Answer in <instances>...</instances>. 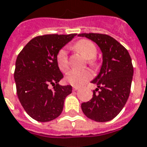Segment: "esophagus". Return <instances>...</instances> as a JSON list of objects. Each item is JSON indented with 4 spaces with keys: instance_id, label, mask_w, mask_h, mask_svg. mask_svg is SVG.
Returning a JSON list of instances; mask_svg holds the SVG:
<instances>
[{
    "instance_id": "1",
    "label": "esophagus",
    "mask_w": 147,
    "mask_h": 147,
    "mask_svg": "<svg viewBox=\"0 0 147 147\" xmlns=\"http://www.w3.org/2000/svg\"><path fill=\"white\" fill-rule=\"evenodd\" d=\"M72 89H73V91H77L78 89H79V88H78V87H73Z\"/></svg>"
}]
</instances>
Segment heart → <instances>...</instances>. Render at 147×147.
Masks as SVG:
<instances>
[{
	"mask_svg": "<svg viewBox=\"0 0 147 147\" xmlns=\"http://www.w3.org/2000/svg\"><path fill=\"white\" fill-rule=\"evenodd\" d=\"M72 48L80 54L84 59H86L88 63L94 65V57L97 54V49L96 45L88 39H81L76 42L72 46ZM57 65L62 72H67L69 68L68 57L64 49L60 50L56 58ZM92 76V72L88 70L83 71H70L66 76V80L70 84L76 87H80L89 80Z\"/></svg>",
	"mask_w": 147,
	"mask_h": 147,
	"instance_id": "1",
	"label": "heart"
}]
</instances>
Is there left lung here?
<instances>
[{"instance_id":"left-lung-1","label":"left lung","mask_w":147,"mask_h":147,"mask_svg":"<svg viewBox=\"0 0 147 147\" xmlns=\"http://www.w3.org/2000/svg\"><path fill=\"white\" fill-rule=\"evenodd\" d=\"M79 36L96 42L103 59L100 72L92 80L97 88L89 101L82 103V111L93 121H109L121 111L129 98L134 75L131 58L122 45L107 34L84 33Z\"/></svg>"}]
</instances>
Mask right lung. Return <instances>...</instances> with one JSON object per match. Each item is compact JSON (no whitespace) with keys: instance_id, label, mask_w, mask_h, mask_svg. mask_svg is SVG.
<instances>
[{"instance_id":"obj_1","label":"right lung","mask_w":147,"mask_h":147,"mask_svg":"<svg viewBox=\"0 0 147 147\" xmlns=\"http://www.w3.org/2000/svg\"><path fill=\"white\" fill-rule=\"evenodd\" d=\"M71 34H46L31 39L18 55L14 80L17 94L25 111L33 119L47 122L55 119L71 93V85L62 86L63 78L57 65V55L73 38ZM54 86L53 90L49 85Z\"/></svg>"}]
</instances>
